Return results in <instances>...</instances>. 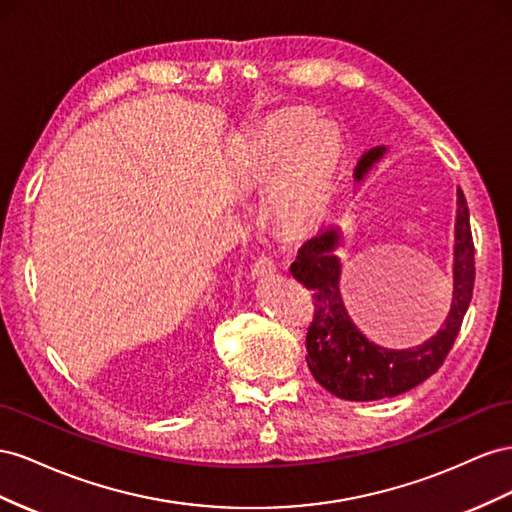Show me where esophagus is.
I'll return each instance as SVG.
<instances>
[{"label": "esophagus", "mask_w": 512, "mask_h": 512, "mask_svg": "<svg viewBox=\"0 0 512 512\" xmlns=\"http://www.w3.org/2000/svg\"><path fill=\"white\" fill-rule=\"evenodd\" d=\"M276 270L274 259L268 255H259L253 264V276H268Z\"/></svg>", "instance_id": "34e87169"}]
</instances>
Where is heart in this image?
I'll use <instances>...</instances> for the list:
<instances>
[{"label": "heart", "mask_w": 512, "mask_h": 512, "mask_svg": "<svg viewBox=\"0 0 512 512\" xmlns=\"http://www.w3.org/2000/svg\"><path fill=\"white\" fill-rule=\"evenodd\" d=\"M309 115H291L276 133L253 145V171L259 180H270L272 212L291 229L309 227L324 218L339 184L345 143L332 124H317L296 141Z\"/></svg>", "instance_id": "heart-1"}]
</instances>
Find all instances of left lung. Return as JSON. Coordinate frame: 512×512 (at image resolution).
<instances>
[{"instance_id":"left-lung-1","label":"left lung","mask_w":512,"mask_h":512,"mask_svg":"<svg viewBox=\"0 0 512 512\" xmlns=\"http://www.w3.org/2000/svg\"><path fill=\"white\" fill-rule=\"evenodd\" d=\"M386 148L377 145L362 154L356 167V180L364 178L373 163L384 156ZM457 225H455V289L442 328L435 337L410 349H388L369 341L349 319L341 300L339 279L341 264L334 255L341 242L339 229H326L306 242L298 259L291 264V274L313 298V321L306 332V364L317 382L334 397L345 401H377L397 397L425 382L442 367L448 352L455 345L463 324V315L470 306L474 291V240L470 227V210L465 195L457 191ZM431 300L407 294L392 302L397 317H420L431 309ZM440 326V324H437Z\"/></svg>"}]
</instances>
